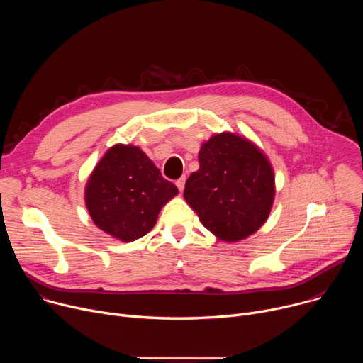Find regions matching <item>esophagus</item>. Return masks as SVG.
<instances>
[{
	"label": "esophagus",
	"mask_w": 363,
	"mask_h": 363,
	"mask_svg": "<svg viewBox=\"0 0 363 363\" xmlns=\"http://www.w3.org/2000/svg\"><path fill=\"white\" fill-rule=\"evenodd\" d=\"M177 186H178V189L182 192L184 191V188H185V177H182V178H179L177 182Z\"/></svg>",
	"instance_id": "esophagus-1"
}]
</instances>
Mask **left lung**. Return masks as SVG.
I'll return each mask as SVG.
<instances>
[{
    "label": "left lung",
    "mask_w": 363,
    "mask_h": 363,
    "mask_svg": "<svg viewBox=\"0 0 363 363\" xmlns=\"http://www.w3.org/2000/svg\"><path fill=\"white\" fill-rule=\"evenodd\" d=\"M198 161L184 198L202 225L227 242L260 230L276 194L273 167L263 150L244 136L223 132L201 145Z\"/></svg>",
    "instance_id": "obj_1"
}]
</instances>
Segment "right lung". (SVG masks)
<instances>
[{
	"mask_svg": "<svg viewBox=\"0 0 363 363\" xmlns=\"http://www.w3.org/2000/svg\"><path fill=\"white\" fill-rule=\"evenodd\" d=\"M178 194L138 146L118 143L94 167L84 189L93 223L123 242L135 241L157 224L162 206Z\"/></svg>",
	"mask_w": 363,
	"mask_h": 363,
	"instance_id": "add662e5",
	"label": "right lung"
}]
</instances>
